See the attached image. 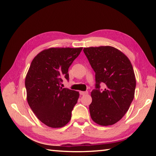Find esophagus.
<instances>
[{
  "label": "esophagus",
  "instance_id": "obj_1",
  "mask_svg": "<svg viewBox=\"0 0 156 156\" xmlns=\"http://www.w3.org/2000/svg\"><path fill=\"white\" fill-rule=\"evenodd\" d=\"M88 94V92L87 91H85V92L80 91V94H81V95H85V94Z\"/></svg>",
  "mask_w": 156,
  "mask_h": 156
}]
</instances>
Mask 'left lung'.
I'll return each mask as SVG.
<instances>
[{"label": "left lung", "instance_id": "left-lung-1", "mask_svg": "<svg viewBox=\"0 0 156 156\" xmlns=\"http://www.w3.org/2000/svg\"><path fill=\"white\" fill-rule=\"evenodd\" d=\"M83 52L95 72L90 116L103 126L115 124L127 113L134 99L136 80L132 65L122 52L111 46L85 48ZM101 84L105 85L104 89Z\"/></svg>", "mask_w": 156, "mask_h": 156}]
</instances>
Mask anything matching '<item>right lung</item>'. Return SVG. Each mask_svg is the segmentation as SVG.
Here are the masks:
<instances>
[{
	"mask_svg": "<svg viewBox=\"0 0 156 156\" xmlns=\"http://www.w3.org/2000/svg\"><path fill=\"white\" fill-rule=\"evenodd\" d=\"M83 48H50L35 57L26 79L27 101L41 121L57 128L66 125L77 103L79 92L63 88V80H69V68Z\"/></svg>",
	"mask_w": 156,
	"mask_h": 156,
	"instance_id": "obj_1",
	"label": "right lung"
}]
</instances>
